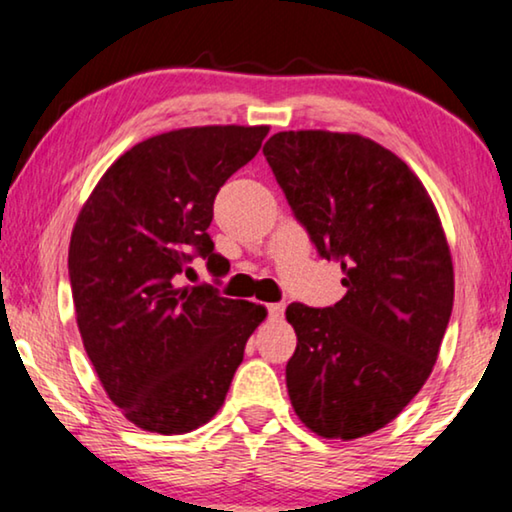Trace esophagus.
<instances>
[{"instance_id": "obj_1", "label": "esophagus", "mask_w": 512, "mask_h": 512, "mask_svg": "<svg viewBox=\"0 0 512 512\" xmlns=\"http://www.w3.org/2000/svg\"><path fill=\"white\" fill-rule=\"evenodd\" d=\"M281 314H284V305H281V302H272V305H268V316L270 318H279Z\"/></svg>"}]
</instances>
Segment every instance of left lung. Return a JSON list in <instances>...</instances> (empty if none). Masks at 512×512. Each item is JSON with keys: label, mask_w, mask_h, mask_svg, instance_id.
Instances as JSON below:
<instances>
[{"label": "left lung", "mask_w": 512, "mask_h": 512, "mask_svg": "<svg viewBox=\"0 0 512 512\" xmlns=\"http://www.w3.org/2000/svg\"><path fill=\"white\" fill-rule=\"evenodd\" d=\"M263 154L346 286L332 307L288 305V397L318 436L372 434L418 395L446 335L455 274L441 219L413 170L358 133L279 131Z\"/></svg>", "instance_id": "left-lung-1"}]
</instances>
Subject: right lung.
Masks as SVG:
<instances>
[{"mask_svg": "<svg viewBox=\"0 0 512 512\" xmlns=\"http://www.w3.org/2000/svg\"><path fill=\"white\" fill-rule=\"evenodd\" d=\"M268 131L228 124L147 138L106 170L73 226L69 279L85 351L113 404L147 432L205 425L268 316L210 284L177 288L196 256L224 274L207 233L214 198Z\"/></svg>", "mask_w": 512, "mask_h": 512, "instance_id": "right-lung-1", "label": "right lung"}]
</instances>
